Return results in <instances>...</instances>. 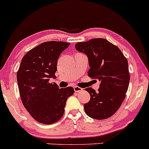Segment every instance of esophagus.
<instances>
[{
	"instance_id": "obj_1",
	"label": "esophagus",
	"mask_w": 149,
	"mask_h": 149,
	"mask_svg": "<svg viewBox=\"0 0 149 149\" xmlns=\"http://www.w3.org/2000/svg\"><path fill=\"white\" fill-rule=\"evenodd\" d=\"M74 90L75 92H80V91H83V88L79 87V86H74Z\"/></svg>"
}]
</instances>
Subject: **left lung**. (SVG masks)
Listing matches in <instances>:
<instances>
[{"label":"left lung","mask_w":149,"mask_h":149,"mask_svg":"<svg viewBox=\"0 0 149 149\" xmlns=\"http://www.w3.org/2000/svg\"><path fill=\"white\" fill-rule=\"evenodd\" d=\"M75 48L88 57V77L101 81L97 92L91 87L85 89L91 96L84 106L85 113L93 119H107L116 113L125 98L130 79L127 60L119 48L105 38L78 42Z\"/></svg>","instance_id":"1"}]
</instances>
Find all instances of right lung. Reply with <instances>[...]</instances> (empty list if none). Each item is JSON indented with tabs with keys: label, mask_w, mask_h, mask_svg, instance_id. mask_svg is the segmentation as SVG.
<instances>
[{
	"label": "right lung",
	"mask_w": 149,
	"mask_h": 149,
	"mask_svg": "<svg viewBox=\"0 0 149 149\" xmlns=\"http://www.w3.org/2000/svg\"><path fill=\"white\" fill-rule=\"evenodd\" d=\"M70 45L63 41H51L39 44L28 51L22 59L17 73L18 87L24 108L34 120L51 125L56 123L64 114L68 97L74 88H59L56 83L58 59Z\"/></svg>",
	"instance_id": "1"
}]
</instances>
